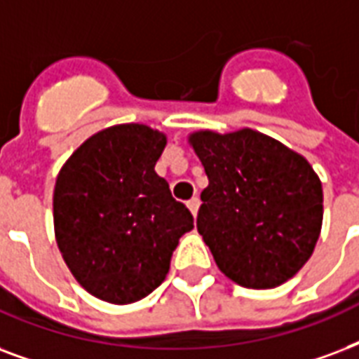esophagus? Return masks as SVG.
Segmentation results:
<instances>
[{
    "label": "esophagus",
    "instance_id": "34e87169",
    "mask_svg": "<svg viewBox=\"0 0 359 359\" xmlns=\"http://www.w3.org/2000/svg\"><path fill=\"white\" fill-rule=\"evenodd\" d=\"M199 203H201V201H199V198H191L190 201H188V203H186V205H188V209L191 210V215H194V216L198 215Z\"/></svg>",
    "mask_w": 359,
    "mask_h": 359
}]
</instances>
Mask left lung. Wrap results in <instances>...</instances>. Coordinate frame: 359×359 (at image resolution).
I'll return each instance as SVG.
<instances>
[{
  "label": "left lung",
  "instance_id": "obj_1",
  "mask_svg": "<svg viewBox=\"0 0 359 359\" xmlns=\"http://www.w3.org/2000/svg\"><path fill=\"white\" fill-rule=\"evenodd\" d=\"M209 186L198 231L218 269L245 288H277L307 264L322 229L324 194L305 158L250 128L190 137Z\"/></svg>",
  "mask_w": 359,
  "mask_h": 359
}]
</instances>
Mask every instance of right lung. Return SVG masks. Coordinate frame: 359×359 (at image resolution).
I'll return each instance as SVG.
<instances>
[{"label": "right lung", "mask_w": 359, "mask_h": 359, "mask_svg": "<svg viewBox=\"0 0 359 359\" xmlns=\"http://www.w3.org/2000/svg\"><path fill=\"white\" fill-rule=\"evenodd\" d=\"M168 144L144 124H118L86 139L60 169L54 233L64 262L88 294L128 305L169 273L194 216L154 165Z\"/></svg>", "instance_id": "1"}]
</instances>
